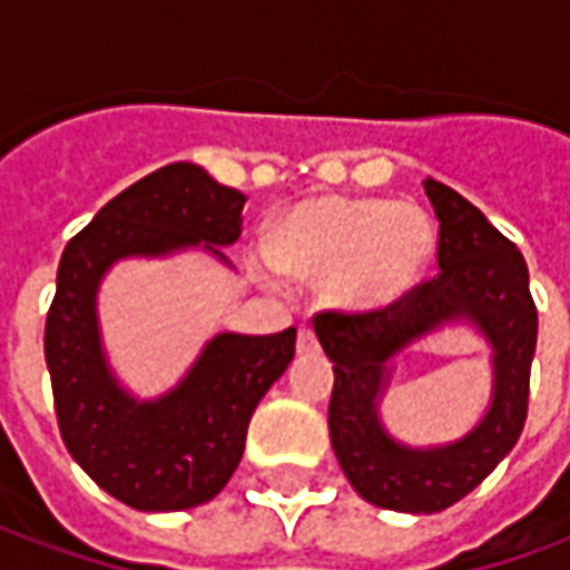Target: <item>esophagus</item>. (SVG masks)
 Masks as SVG:
<instances>
[{
	"label": "esophagus",
	"instance_id": "34e87169",
	"mask_svg": "<svg viewBox=\"0 0 570 570\" xmlns=\"http://www.w3.org/2000/svg\"><path fill=\"white\" fill-rule=\"evenodd\" d=\"M315 348H318V340H315L313 327L301 325V331H297V352L301 355H313Z\"/></svg>",
	"mask_w": 570,
	"mask_h": 570
}]
</instances>
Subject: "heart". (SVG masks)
<instances>
[{
  "label": "heart",
  "instance_id": "obj_1",
  "mask_svg": "<svg viewBox=\"0 0 570 570\" xmlns=\"http://www.w3.org/2000/svg\"><path fill=\"white\" fill-rule=\"evenodd\" d=\"M434 245V224L416 203L315 197L273 230L269 261L297 279L325 276L327 301L367 313L416 288Z\"/></svg>",
  "mask_w": 570,
  "mask_h": 570
}]
</instances>
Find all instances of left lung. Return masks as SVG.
I'll return each mask as SVG.
<instances>
[{
    "instance_id": "left-lung-1",
    "label": "left lung",
    "mask_w": 570,
    "mask_h": 570,
    "mask_svg": "<svg viewBox=\"0 0 570 570\" xmlns=\"http://www.w3.org/2000/svg\"><path fill=\"white\" fill-rule=\"evenodd\" d=\"M422 185L440 222L438 276L380 313L315 315V336L334 361L327 428L336 461L364 501L397 513H440L507 459L525 425L538 346L525 257L459 190L434 178ZM450 324H471L493 348L490 406L459 441L410 448L381 422L393 358Z\"/></svg>"
}]
</instances>
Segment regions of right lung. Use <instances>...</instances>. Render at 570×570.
Returning a JSON list of instances; mask_svg holds the SVG:
<instances>
[{"label": "right lung", "mask_w": 570, "mask_h": 570, "mask_svg": "<svg viewBox=\"0 0 570 570\" xmlns=\"http://www.w3.org/2000/svg\"><path fill=\"white\" fill-rule=\"evenodd\" d=\"M245 194L197 164H169L120 190L69 239L45 325V361L66 450L87 476L132 510L206 504L243 459L245 431L269 385L288 371L297 327L215 334L190 371L157 397L115 376L99 327V285L118 261L199 248L218 264L243 234Z\"/></svg>", "instance_id": "add662e5"}]
</instances>
